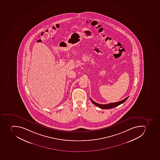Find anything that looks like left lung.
<instances>
[{
    "label": "left lung",
    "mask_w": 160,
    "mask_h": 160,
    "mask_svg": "<svg viewBox=\"0 0 160 160\" xmlns=\"http://www.w3.org/2000/svg\"><path fill=\"white\" fill-rule=\"evenodd\" d=\"M128 98H129V97H127V98L124 99V100H122L118 101V102L111 103L107 104H100L97 103L96 102H94L93 100L91 98H90V99H91V102L94 105H95L96 106H98V108H100L104 109H108L113 108L120 105L121 104L123 103L124 102L126 101Z\"/></svg>",
    "instance_id": "1"
}]
</instances>
